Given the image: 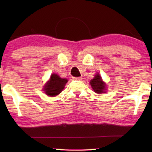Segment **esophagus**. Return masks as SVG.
<instances>
[{
  "label": "esophagus",
  "instance_id": "esophagus-1",
  "mask_svg": "<svg viewBox=\"0 0 152 152\" xmlns=\"http://www.w3.org/2000/svg\"><path fill=\"white\" fill-rule=\"evenodd\" d=\"M82 77H72V80L75 81H81L82 80Z\"/></svg>",
  "mask_w": 152,
  "mask_h": 152
}]
</instances>
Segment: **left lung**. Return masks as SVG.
<instances>
[{"label":"left lung","mask_w":152,"mask_h":152,"mask_svg":"<svg viewBox=\"0 0 152 152\" xmlns=\"http://www.w3.org/2000/svg\"><path fill=\"white\" fill-rule=\"evenodd\" d=\"M90 84L92 87L93 91L96 93H105L106 86L105 83L102 80L100 75L96 73L94 78L90 81Z\"/></svg>","instance_id":"left-lung-1"}]
</instances>
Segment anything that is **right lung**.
Listing matches in <instances>:
<instances>
[{
  "instance_id": "right-lung-1",
  "label": "right lung",
  "mask_w": 152,
  "mask_h": 152,
  "mask_svg": "<svg viewBox=\"0 0 152 152\" xmlns=\"http://www.w3.org/2000/svg\"><path fill=\"white\" fill-rule=\"evenodd\" d=\"M67 82V79L61 78L58 75L53 73L43 86V91L48 96L55 97L63 91Z\"/></svg>"
}]
</instances>
